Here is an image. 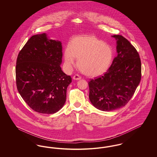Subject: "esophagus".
<instances>
[{
	"mask_svg": "<svg viewBox=\"0 0 157 157\" xmlns=\"http://www.w3.org/2000/svg\"><path fill=\"white\" fill-rule=\"evenodd\" d=\"M73 79L74 80H80L81 79V77L79 75H75L73 76Z\"/></svg>",
	"mask_w": 157,
	"mask_h": 157,
	"instance_id": "esophagus-1",
	"label": "esophagus"
}]
</instances>
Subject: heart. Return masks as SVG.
Segmentation results:
<instances>
[{"label":"heart","instance_id":"heart-1","mask_svg":"<svg viewBox=\"0 0 157 157\" xmlns=\"http://www.w3.org/2000/svg\"><path fill=\"white\" fill-rule=\"evenodd\" d=\"M83 74L90 76H98L105 73L113 58L111 46L94 36H77L72 39L69 47L64 52V59L67 67L75 64Z\"/></svg>","mask_w":157,"mask_h":157}]
</instances>
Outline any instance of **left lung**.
<instances>
[{
  "instance_id": "left-lung-1",
  "label": "left lung",
  "mask_w": 157,
  "mask_h": 157,
  "mask_svg": "<svg viewBox=\"0 0 157 157\" xmlns=\"http://www.w3.org/2000/svg\"><path fill=\"white\" fill-rule=\"evenodd\" d=\"M112 36L117 40V56L104 75L88 82L90 101L102 111L124 106L141 79V62L136 49L122 35Z\"/></svg>"
}]
</instances>
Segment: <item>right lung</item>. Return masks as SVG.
I'll return each mask as SVG.
<instances>
[{
    "instance_id": "obj_1",
    "label": "right lung",
    "mask_w": 157,
    "mask_h": 157,
    "mask_svg": "<svg viewBox=\"0 0 157 157\" xmlns=\"http://www.w3.org/2000/svg\"><path fill=\"white\" fill-rule=\"evenodd\" d=\"M62 46L46 33L32 36L19 52L16 66L17 89L33 111L52 114L66 101L72 82L61 69Z\"/></svg>"
}]
</instances>
